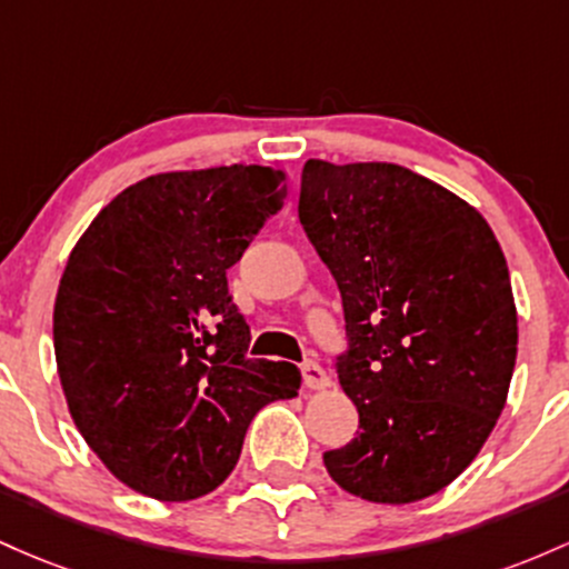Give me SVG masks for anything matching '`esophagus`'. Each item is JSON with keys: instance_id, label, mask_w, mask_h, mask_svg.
Segmentation results:
<instances>
[{"instance_id": "1", "label": "esophagus", "mask_w": 569, "mask_h": 569, "mask_svg": "<svg viewBox=\"0 0 569 569\" xmlns=\"http://www.w3.org/2000/svg\"><path fill=\"white\" fill-rule=\"evenodd\" d=\"M301 373H303V381L309 389H328L330 387V376L325 373V368L317 366V362H303Z\"/></svg>"}]
</instances>
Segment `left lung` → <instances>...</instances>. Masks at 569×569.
I'll return each instance as SVG.
<instances>
[{
	"label": "left lung",
	"mask_w": 569,
	"mask_h": 569,
	"mask_svg": "<svg viewBox=\"0 0 569 569\" xmlns=\"http://www.w3.org/2000/svg\"><path fill=\"white\" fill-rule=\"evenodd\" d=\"M298 217L341 290L338 381L360 413L325 468L368 502L425 500L506 408L519 343L506 254L468 201L398 163L311 158Z\"/></svg>",
	"instance_id": "obj_1"
}]
</instances>
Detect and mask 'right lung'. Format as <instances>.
I'll return each mask as SVG.
<instances>
[{
    "instance_id": "1",
    "label": "right lung",
    "mask_w": 569,
    "mask_h": 569,
    "mask_svg": "<svg viewBox=\"0 0 569 569\" xmlns=\"http://www.w3.org/2000/svg\"><path fill=\"white\" fill-rule=\"evenodd\" d=\"M258 163L166 171L93 217L69 254L53 347L69 413L107 470L184 502L231 476L260 408L301 387L292 362L247 360L226 271L287 196Z\"/></svg>"
}]
</instances>
